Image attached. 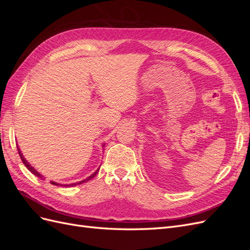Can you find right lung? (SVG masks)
<instances>
[{"instance_id": "right-lung-1", "label": "right lung", "mask_w": 250, "mask_h": 250, "mask_svg": "<svg viewBox=\"0 0 250 250\" xmlns=\"http://www.w3.org/2000/svg\"><path fill=\"white\" fill-rule=\"evenodd\" d=\"M18 151H19V154H20V156H21V162L22 163H24V165L26 166V167H27V169L30 171V172H31V173H33L34 174V175L35 176H37V177H40V178H42V176L41 175V174L39 173V172H37L33 167H32V166L31 165H30L27 161H26V158L24 157V155H22L21 154V150H20V148L18 149ZM99 169L100 168H98L93 174H92V175H90V176H88L87 178H85V179H83V180H81V181H78V183H74V184H70V185H63L64 187H75V186H77V185H81V184H83V183H86V181H88V180H90V179H92V178H94L95 176H96V174L98 173V172H99ZM51 184L52 185H55V186H62V185H60V184H57V183H54V181H51Z\"/></svg>"}]
</instances>
